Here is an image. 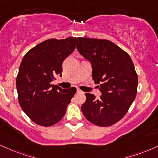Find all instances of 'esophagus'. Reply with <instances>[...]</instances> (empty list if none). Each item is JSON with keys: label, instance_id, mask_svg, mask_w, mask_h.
Wrapping results in <instances>:
<instances>
[{"label": "esophagus", "instance_id": "esophagus-1", "mask_svg": "<svg viewBox=\"0 0 158 158\" xmlns=\"http://www.w3.org/2000/svg\"><path fill=\"white\" fill-rule=\"evenodd\" d=\"M77 93H81V92H82V91L80 90V89H77Z\"/></svg>", "mask_w": 158, "mask_h": 158}]
</instances>
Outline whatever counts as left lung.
Wrapping results in <instances>:
<instances>
[{"label": "left lung", "instance_id": "8db88e82", "mask_svg": "<svg viewBox=\"0 0 158 158\" xmlns=\"http://www.w3.org/2000/svg\"><path fill=\"white\" fill-rule=\"evenodd\" d=\"M76 42L78 52L91 62L92 78L102 92L98 100L85 93L81 110L95 125H113L125 116L137 94L133 62L127 52L109 40L78 37Z\"/></svg>", "mask_w": 158, "mask_h": 158}]
</instances>
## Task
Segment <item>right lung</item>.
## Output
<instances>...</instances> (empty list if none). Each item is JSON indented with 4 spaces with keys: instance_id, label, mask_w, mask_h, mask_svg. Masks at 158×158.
<instances>
[{
    "instance_id": "add662e5",
    "label": "right lung",
    "mask_w": 158,
    "mask_h": 158,
    "mask_svg": "<svg viewBox=\"0 0 158 158\" xmlns=\"http://www.w3.org/2000/svg\"><path fill=\"white\" fill-rule=\"evenodd\" d=\"M75 44V37L50 39L31 49L21 61L16 79L18 101L36 124L52 126L66 114L76 88L64 89L51 82L61 77L62 64Z\"/></svg>"
}]
</instances>
